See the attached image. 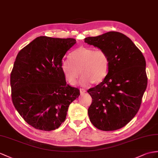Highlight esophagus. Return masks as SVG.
<instances>
[{
	"mask_svg": "<svg viewBox=\"0 0 158 158\" xmlns=\"http://www.w3.org/2000/svg\"><path fill=\"white\" fill-rule=\"evenodd\" d=\"M80 93H81V94L85 93V92H86V90L85 89H84V88H80Z\"/></svg>",
	"mask_w": 158,
	"mask_h": 158,
	"instance_id": "esophagus-1",
	"label": "esophagus"
}]
</instances>
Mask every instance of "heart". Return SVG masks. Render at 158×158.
<instances>
[{
  "label": "heart",
  "instance_id": "obj_1",
  "mask_svg": "<svg viewBox=\"0 0 158 158\" xmlns=\"http://www.w3.org/2000/svg\"><path fill=\"white\" fill-rule=\"evenodd\" d=\"M108 54L103 49L81 46L71 53L70 60H65L61 66L66 81L74 85L81 74L82 85L98 84L106 78L109 70Z\"/></svg>",
  "mask_w": 158,
  "mask_h": 158
}]
</instances>
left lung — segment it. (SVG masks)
Instances as JSON below:
<instances>
[{
	"mask_svg": "<svg viewBox=\"0 0 158 158\" xmlns=\"http://www.w3.org/2000/svg\"><path fill=\"white\" fill-rule=\"evenodd\" d=\"M84 42L105 51L110 61L106 78L88 90L92 98L88 110L90 121L102 131L121 129L140 108L148 84L145 57L128 37L119 32L88 37Z\"/></svg>",
	"mask_w": 158,
	"mask_h": 158,
	"instance_id": "8db88e82",
	"label": "left lung"
}]
</instances>
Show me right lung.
Instances as JSON below:
<instances>
[{"label": "right lung", "instance_id": "obj_1", "mask_svg": "<svg viewBox=\"0 0 158 158\" xmlns=\"http://www.w3.org/2000/svg\"><path fill=\"white\" fill-rule=\"evenodd\" d=\"M76 43L72 38H35L17 56L10 74L11 97L19 114L37 129L52 131L64 122L70 104L79 97L66 84L62 58Z\"/></svg>", "mask_w": 158, "mask_h": 158}]
</instances>
